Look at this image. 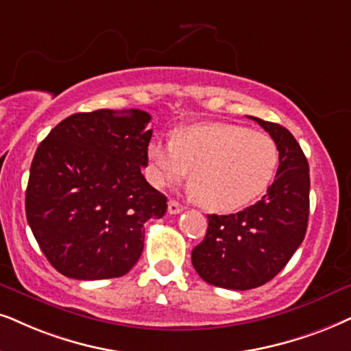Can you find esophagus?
Instances as JSON below:
<instances>
[{
  "instance_id": "1",
  "label": "esophagus",
  "mask_w": 351,
  "mask_h": 351,
  "mask_svg": "<svg viewBox=\"0 0 351 351\" xmlns=\"http://www.w3.org/2000/svg\"><path fill=\"white\" fill-rule=\"evenodd\" d=\"M183 206H181V204L178 202V201H170L168 202V212H170L171 215H175V214H180V212H183Z\"/></svg>"
}]
</instances>
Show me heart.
I'll return each instance as SVG.
<instances>
[{
    "label": "heart",
    "mask_w": 351,
    "mask_h": 351,
    "mask_svg": "<svg viewBox=\"0 0 351 351\" xmlns=\"http://www.w3.org/2000/svg\"><path fill=\"white\" fill-rule=\"evenodd\" d=\"M149 180L167 186L193 170L191 193L210 210L230 212L259 197L272 181L278 149L272 137L237 124H201L147 147Z\"/></svg>",
    "instance_id": "heart-1"
}]
</instances>
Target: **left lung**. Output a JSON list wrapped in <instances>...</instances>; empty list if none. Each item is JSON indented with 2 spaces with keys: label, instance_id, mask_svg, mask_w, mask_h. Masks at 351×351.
Masks as SVG:
<instances>
[{
  "label": "left lung",
  "instance_id": "8db88e82",
  "mask_svg": "<svg viewBox=\"0 0 351 351\" xmlns=\"http://www.w3.org/2000/svg\"><path fill=\"white\" fill-rule=\"evenodd\" d=\"M278 149V170L267 194L238 214L207 215L206 237L193 250L204 282L251 290L277 275L303 243L309 215V165L287 128L251 117Z\"/></svg>",
  "mask_w": 351,
  "mask_h": 351
}]
</instances>
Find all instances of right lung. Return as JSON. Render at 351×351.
Instances as JSON below:
<instances>
[{
    "label": "right lung",
    "instance_id": "obj_1",
    "mask_svg": "<svg viewBox=\"0 0 351 351\" xmlns=\"http://www.w3.org/2000/svg\"><path fill=\"white\" fill-rule=\"evenodd\" d=\"M143 110L71 114L38 145L25 215L40 250L76 280L117 278L144 250V223L162 219L167 197L144 175L152 130Z\"/></svg>",
    "mask_w": 351,
    "mask_h": 351
}]
</instances>
